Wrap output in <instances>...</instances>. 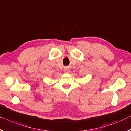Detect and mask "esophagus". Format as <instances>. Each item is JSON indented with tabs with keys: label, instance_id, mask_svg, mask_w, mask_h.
I'll use <instances>...</instances> for the list:
<instances>
[{
	"label": "esophagus",
	"instance_id": "34e87169",
	"mask_svg": "<svg viewBox=\"0 0 131 131\" xmlns=\"http://www.w3.org/2000/svg\"><path fill=\"white\" fill-rule=\"evenodd\" d=\"M65 72H66V73H69V70H67V69H66V70H65Z\"/></svg>",
	"mask_w": 131,
	"mask_h": 131
}]
</instances>
